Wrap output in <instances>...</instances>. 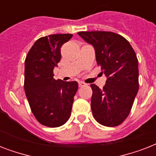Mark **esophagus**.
I'll return each instance as SVG.
<instances>
[{
    "instance_id": "obj_1",
    "label": "esophagus",
    "mask_w": 156,
    "mask_h": 156,
    "mask_svg": "<svg viewBox=\"0 0 156 156\" xmlns=\"http://www.w3.org/2000/svg\"><path fill=\"white\" fill-rule=\"evenodd\" d=\"M86 85H87V84H86L85 83H83V82H79V83H78V87H84V86Z\"/></svg>"
}]
</instances>
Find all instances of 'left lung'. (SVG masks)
I'll list each match as a JSON object with an SVG mask.
<instances>
[{
    "mask_svg": "<svg viewBox=\"0 0 156 156\" xmlns=\"http://www.w3.org/2000/svg\"><path fill=\"white\" fill-rule=\"evenodd\" d=\"M83 40L95 48L97 65L106 75L100 89L91 84V111L105 126L121 125L130 112L138 90V61L128 40L111 31H80Z\"/></svg>",
    "mask_w": 156,
    "mask_h": 156,
    "instance_id": "obj_1",
    "label": "left lung"
}]
</instances>
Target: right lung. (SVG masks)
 I'll use <instances>...</instances> for the list:
<instances>
[{"label":"right lung","mask_w":156,"mask_h":156,"mask_svg":"<svg viewBox=\"0 0 156 156\" xmlns=\"http://www.w3.org/2000/svg\"><path fill=\"white\" fill-rule=\"evenodd\" d=\"M72 34L41 37L25 60L24 90L33 115L43 126L59 127L68 121L78 83L53 78V69L61 61V46Z\"/></svg>","instance_id":"right-lung-1"}]
</instances>
